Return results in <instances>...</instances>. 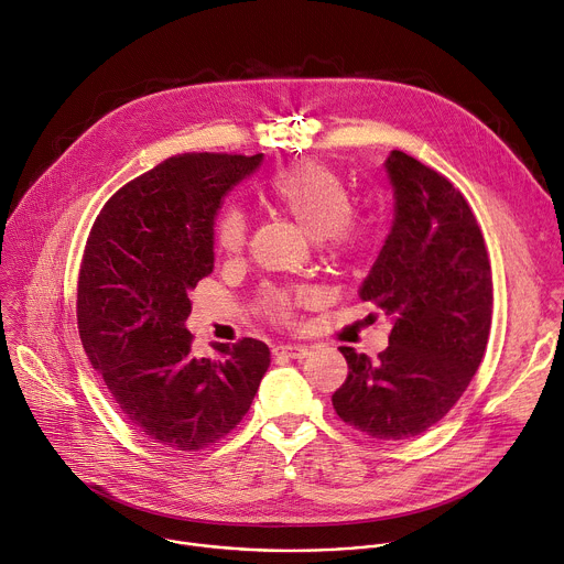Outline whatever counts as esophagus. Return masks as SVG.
Here are the masks:
<instances>
[{
	"instance_id": "esophagus-1",
	"label": "esophagus",
	"mask_w": 564,
	"mask_h": 564,
	"mask_svg": "<svg viewBox=\"0 0 564 564\" xmlns=\"http://www.w3.org/2000/svg\"><path fill=\"white\" fill-rule=\"evenodd\" d=\"M274 352L292 357V360H305V357L311 355V348L303 346V344H283V346H276Z\"/></svg>"
}]
</instances>
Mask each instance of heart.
Listing matches in <instances>:
<instances>
[{
  "label": "heart",
  "instance_id": "heart-1",
  "mask_svg": "<svg viewBox=\"0 0 564 564\" xmlns=\"http://www.w3.org/2000/svg\"><path fill=\"white\" fill-rule=\"evenodd\" d=\"M268 195L305 234L315 240L326 238L337 251L355 247L362 236L360 225L350 218V195L344 182L322 164H299L279 171L268 184ZM247 229L245 212L231 204L216 223L220 251L238 253L247 242ZM268 303L276 315L288 317V294L272 292Z\"/></svg>",
  "mask_w": 564,
  "mask_h": 564
}]
</instances>
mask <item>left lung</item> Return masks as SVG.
<instances>
[{
  "label": "left lung",
  "instance_id": "left-lung-1",
  "mask_svg": "<svg viewBox=\"0 0 564 564\" xmlns=\"http://www.w3.org/2000/svg\"><path fill=\"white\" fill-rule=\"evenodd\" d=\"M391 231L360 285L391 317L389 346L371 360L341 346L346 382L333 406L380 441L434 427L477 373L492 319V276L468 202L443 175L391 150Z\"/></svg>",
  "mask_w": 564,
  "mask_h": 564
}]
</instances>
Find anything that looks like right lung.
<instances>
[{
  "label": "right lung",
  "mask_w": 564,
  "mask_h": 564,
  "mask_svg": "<svg viewBox=\"0 0 564 564\" xmlns=\"http://www.w3.org/2000/svg\"><path fill=\"white\" fill-rule=\"evenodd\" d=\"M263 162L186 152L126 184L96 218L78 279V333L121 416L152 443L195 452L249 412L268 344H214L195 357L191 290L214 272L220 202Z\"/></svg>",
  "instance_id": "add662e5"
}]
</instances>
